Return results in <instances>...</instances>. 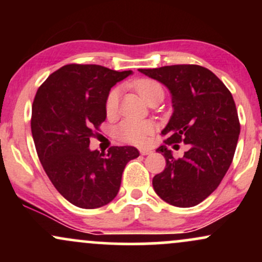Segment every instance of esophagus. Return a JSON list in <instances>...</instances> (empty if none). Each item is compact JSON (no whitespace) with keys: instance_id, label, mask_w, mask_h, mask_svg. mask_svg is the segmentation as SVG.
Returning a JSON list of instances; mask_svg holds the SVG:
<instances>
[{"instance_id":"esophagus-1","label":"esophagus","mask_w":262,"mask_h":262,"mask_svg":"<svg viewBox=\"0 0 262 262\" xmlns=\"http://www.w3.org/2000/svg\"><path fill=\"white\" fill-rule=\"evenodd\" d=\"M139 151L141 155H149V154H151L152 150L148 149V148H141V149H139Z\"/></svg>"}]
</instances>
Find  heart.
I'll return each instance as SVG.
<instances>
[{
	"label": "heart",
	"mask_w": 262,
	"mask_h": 262,
	"mask_svg": "<svg viewBox=\"0 0 262 262\" xmlns=\"http://www.w3.org/2000/svg\"><path fill=\"white\" fill-rule=\"evenodd\" d=\"M135 89L145 102H149L154 96H164V89L158 81L144 79L135 83ZM119 89H112L108 92L104 110L107 116H113L118 107ZM155 124L151 121L124 119L116 128V135L119 140L134 145H144L148 143L149 137L155 132Z\"/></svg>",
	"instance_id": "1"
}]
</instances>
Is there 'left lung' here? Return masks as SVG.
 Segmentation results:
<instances>
[{"instance_id":"8db88e82","label":"left lung","mask_w":262,"mask_h":262,"mask_svg":"<svg viewBox=\"0 0 262 262\" xmlns=\"http://www.w3.org/2000/svg\"><path fill=\"white\" fill-rule=\"evenodd\" d=\"M160 81L172 95L173 113L161 132L166 139L156 151L166 167L152 179L158 196L176 207L197 206L215 191L229 169L240 134L233 96L208 69L200 65H171L140 69ZM189 146L175 159L168 146Z\"/></svg>"}]
</instances>
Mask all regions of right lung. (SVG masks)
Returning a JSON list of instances; mask_svg holds the SVG:
<instances>
[{"mask_svg": "<svg viewBox=\"0 0 262 262\" xmlns=\"http://www.w3.org/2000/svg\"><path fill=\"white\" fill-rule=\"evenodd\" d=\"M132 73L69 64L35 93L31 128L38 158L54 187L80 208H98L113 201L125 165L139 156L134 146H111L106 154L89 148L106 119L111 87Z\"/></svg>", "mask_w": 262, "mask_h": 262, "instance_id": "right-lung-1", "label": "right lung"}]
</instances>
